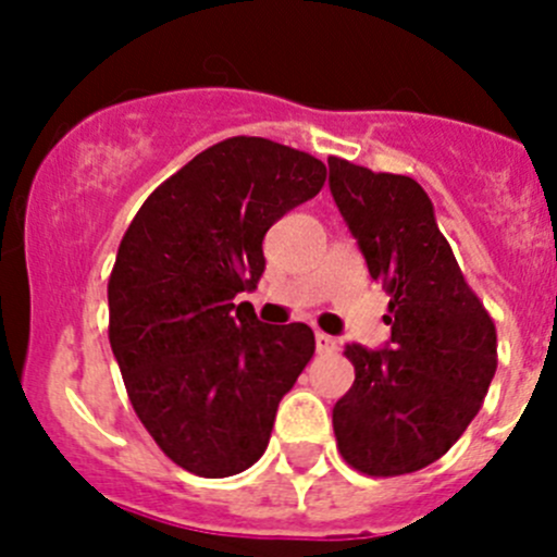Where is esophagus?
Returning a JSON list of instances; mask_svg holds the SVG:
<instances>
[{
  "label": "esophagus",
  "instance_id": "esophagus-1",
  "mask_svg": "<svg viewBox=\"0 0 557 557\" xmlns=\"http://www.w3.org/2000/svg\"><path fill=\"white\" fill-rule=\"evenodd\" d=\"M314 347H318L320 356H323V352H334L336 350V339H334V336L323 334V331H318V334H314Z\"/></svg>",
  "mask_w": 557,
  "mask_h": 557
}]
</instances>
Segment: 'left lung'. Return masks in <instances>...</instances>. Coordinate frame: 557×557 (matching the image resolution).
<instances>
[{
	"mask_svg": "<svg viewBox=\"0 0 557 557\" xmlns=\"http://www.w3.org/2000/svg\"><path fill=\"white\" fill-rule=\"evenodd\" d=\"M329 170L369 274L391 296V347H345L356 383L334 407L336 447L361 474H412L450 450L480 412L498 367L496 323L412 177L336 156Z\"/></svg>",
	"mask_w": 557,
	"mask_h": 557,
	"instance_id": "obj_1",
	"label": "left lung"
}]
</instances>
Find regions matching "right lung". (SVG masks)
I'll return each instance as SVG.
<instances>
[{
	"label": "right lung",
	"instance_id": "add662e5",
	"mask_svg": "<svg viewBox=\"0 0 557 557\" xmlns=\"http://www.w3.org/2000/svg\"><path fill=\"white\" fill-rule=\"evenodd\" d=\"M323 183L325 164L305 150L228 137L164 180L123 234L110 347L137 418L190 474L250 469L310 363V325H267L234 296L263 274L269 226Z\"/></svg>",
	"mask_w": 557,
	"mask_h": 557
}]
</instances>
